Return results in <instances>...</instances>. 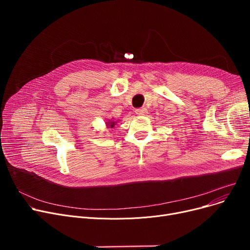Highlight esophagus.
<instances>
[{"instance_id":"34e87169","label":"esophagus","mask_w":250,"mask_h":250,"mask_svg":"<svg viewBox=\"0 0 250 250\" xmlns=\"http://www.w3.org/2000/svg\"><path fill=\"white\" fill-rule=\"evenodd\" d=\"M147 108L146 107H141V108H137L136 109V114H138V115H144V114H146L147 113Z\"/></svg>"}]
</instances>
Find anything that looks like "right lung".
Segmentation results:
<instances>
[{"instance_id":"add662e5","label":"right lung","mask_w":250,"mask_h":250,"mask_svg":"<svg viewBox=\"0 0 250 250\" xmlns=\"http://www.w3.org/2000/svg\"><path fill=\"white\" fill-rule=\"evenodd\" d=\"M114 125H115L114 122H107V126H108V127H113Z\"/></svg>"}]
</instances>
